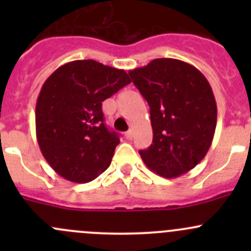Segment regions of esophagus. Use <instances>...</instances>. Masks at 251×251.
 <instances>
[{"instance_id":"esophagus-1","label":"esophagus","mask_w":251,"mask_h":251,"mask_svg":"<svg viewBox=\"0 0 251 251\" xmlns=\"http://www.w3.org/2000/svg\"><path fill=\"white\" fill-rule=\"evenodd\" d=\"M125 137L127 138V140H132V137H133V131H132V130H128L127 132H125Z\"/></svg>"}]
</instances>
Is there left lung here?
<instances>
[{"label": "left lung", "instance_id": "1", "mask_svg": "<svg viewBox=\"0 0 251 251\" xmlns=\"http://www.w3.org/2000/svg\"><path fill=\"white\" fill-rule=\"evenodd\" d=\"M128 75L151 108L153 142L140 151L153 173L174 178L206 155L217 120L211 86L193 65L158 58Z\"/></svg>", "mask_w": 251, "mask_h": 251}]
</instances>
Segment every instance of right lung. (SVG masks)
Here are the masks:
<instances>
[{
    "instance_id": "obj_1",
    "label": "right lung",
    "mask_w": 251,
    "mask_h": 251,
    "mask_svg": "<svg viewBox=\"0 0 251 251\" xmlns=\"http://www.w3.org/2000/svg\"><path fill=\"white\" fill-rule=\"evenodd\" d=\"M131 82L125 70L92 59L58 68L37 97L36 137L50 168L86 183L109 168L119 133L104 124L102 102Z\"/></svg>"
}]
</instances>
